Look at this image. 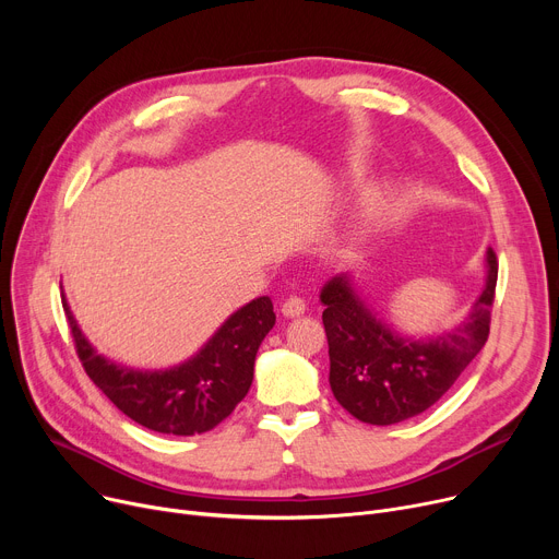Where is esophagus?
<instances>
[{
    "label": "esophagus",
    "instance_id": "34e87169",
    "mask_svg": "<svg viewBox=\"0 0 559 559\" xmlns=\"http://www.w3.org/2000/svg\"><path fill=\"white\" fill-rule=\"evenodd\" d=\"M281 312H283L285 317H299V314L306 312V301H304L301 297H297V295H292V297H287V299L283 301Z\"/></svg>",
    "mask_w": 559,
    "mask_h": 559
}]
</instances>
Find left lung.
<instances>
[{
	"label": "left lung",
	"mask_w": 559,
	"mask_h": 559,
	"mask_svg": "<svg viewBox=\"0 0 559 559\" xmlns=\"http://www.w3.org/2000/svg\"><path fill=\"white\" fill-rule=\"evenodd\" d=\"M498 260L487 249V278L472 314L451 333L409 340L383 324L358 297L348 276H335L321 289L326 306L331 390L337 403L371 426H392L442 399L472 365L489 337Z\"/></svg>",
	"instance_id": "left-lung-1"
}]
</instances>
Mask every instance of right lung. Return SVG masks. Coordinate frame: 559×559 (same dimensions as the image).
<instances>
[{
  "label": "right lung",
  "mask_w": 559,
  "mask_h": 559,
  "mask_svg": "<svg viewBox=\"0 0 559 559\" xmlns=\"http://www.w3.org/2000/svg\"><path fill=\"white\" fill-rule=\"evenodd\" d=\"M79 360L93 383L135 424L165 435H201L222 424L253 380L258 346L274 324L270 297L233 312L188 362L165 371H138L99 356L76 326L63 297Z\"/></svg>",
  "instance_id": "add662e5"
}]
</instances>
